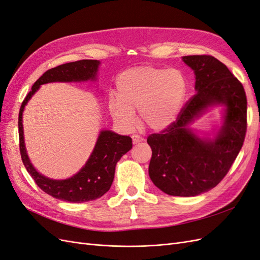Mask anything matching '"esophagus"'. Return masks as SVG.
Returning a JSON list of instances; mask_svg holds the SVG:
<instances>
[{"label": "esophagus", "mask_w": 260, "mask_h": 260, "mask_svg": "<svg viewBox=\"0 0 260 260\" xmlns=\"http://www.w3.org/2000/svg\"><path fill=\"white\" fill-rule=\"evenodd\" d=\"M131 138H132L133 144H138V143H140V142H142V141H144V139H143L142 137H140V136H138V135H133Z\"/></svg>", "instance_id": "esophagus-1"}]
</instances>
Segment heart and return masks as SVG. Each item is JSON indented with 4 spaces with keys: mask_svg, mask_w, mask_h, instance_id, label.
Returning <instances> with one entry per match:
<instances>
[{
    "mask_svg": "<svg viewBox=\"0 0 260 260\" xmlns=\"http://www.w3.org/2000/svg\"><path fill=\"white\" fill-rule=\"evenodd\" d=\"M185 91V78L179 69L135 67L118 77L117 100L109 101V112L125 129L135 125V112L139 111L140 119L146 127L162 130L176 121Z\"/></svg>",
    "mask_w": 260,
    "mask_h": 260,
    "instance_id": "1",
    "label": "heart"
}]
</instances>
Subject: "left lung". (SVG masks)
Instances as JSON below:
<instances>
[{
  "label": "left lung",
  "mask_w": 260,
  "mask_h": 260,
  "mask_svg": "<svg viewBox=\"0 0 260 260\" xmlns=\"http://www.w3.org/2000/svg\"><path fill=\"white\" fill-rule=\"evenodd\" d=\"M195 74L196 94L177 120L148 136L152 148L148 174L164 193L196 196L219 184L239 155L247 129V100L242 83L221 61L210 55L183 56ZM226 106L225 122L214 140H203L188 128L210 106Z\"/></svg>",
  "instance_id": "8db88e82"
}]
</instances>
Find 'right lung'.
<instances>
[{"mask_svg": "<svg viewBox=\"0 0 260 260\" xmlns=\"http://www.w3.org/2000/svg\"><path fill=\"white\" fill-rule=\"evenodd\" d=\"M99 65L100 61L96 59H81L49 69L35 82L20 106L18 132L21 160L37 185L43 192L57 200L83 203L103 196L112 186L117 161L121 158L122 155L130 151L132 140L130 137L117 135L109 130L101 131L91 156L78 174L66 180L49 179L39 174L30 162L27 155L22 130L23 108L41 84L57 81L95 80Z\"/></svg>", "mask_w": 260, "mask_h": 260, "instance_id": "obj_1", "label": "right lung"}]
</instances>
